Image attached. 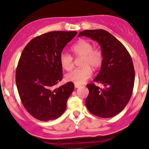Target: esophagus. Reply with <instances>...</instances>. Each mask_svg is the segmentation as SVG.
<instances>
[{"label": "esophagus", "instance_id": "1", "mask_svg": "<svg viewBox=\"0 0 149 149\" xmlns=\"http://www.w3.org/2000/svg\"><path fill=\"white\" fill-rule=\"evenodd\" d=\"M74 87L76 88H78L81 87V85H79V84H74Z\"/></svg>", "mask_w": 149, "mask_h": 149}]
</instances>
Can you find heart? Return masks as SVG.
<instances>
[{"mask_svg":"<svg viewBox=\"0 0 149 149\" xmlns=\"http://www.w3.org/2000/svg\"><path fill=\"white\" fill-rule=\"evenodd\" d=\"M77 58H82L81 65L82 68H76L66 74L65 79L68 81L77 84H82L91 77L93 69L97 70L102 65L104 55L100 49L94 48L93 44L87 40L81 39L71 47ZM62 68L69 71L74 66V58L70 54L62 52L59 56Z\"/></svg>","mask_w":149,"mask_h":149,"instance_id":"1","label":"heart"}]
</instances>
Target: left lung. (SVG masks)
I'll return each mask as SVG.
<instances>
[{"label": "left lung", "mask_w": 149, "mask_h": 149, "mask_svg": "<svg viewBox=\"0 0 149 149\" xmlns=\"http://www.w3.org/2000/svg\"><path fill=\"white\" fill-rule=\"evenodd\" d=\"M81 36L97 41L104 55L100 72L93 81L104 88L88 84L86 107L97 117L115 116L127 105L133 93L135 70L131 55L119 40L104 30H84L78 35Z\"/></svg>", "instance_id": "1"}]
</instances>
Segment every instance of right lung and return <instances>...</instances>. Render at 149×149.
Wrapping results in <instances>:
<instances>
[{
  "label": "right lung",
  "instance_id": "right-lung-1",
  "mask_svg": "<svg viewBox=\"0 0 149 149\" xmlns=\"http://www.w3.org/2000/svg\"><path fill=\"white\" fill-rule=\"evenodd\" d=\"M77 33H45L31 40L21 53L16 71V86L23 106L38 120L56 119L65 111L74 84L54 86L63 79L60 54Z\"/></svg>",
  "mask_w": 149,
  "mask_h": 149
}]
</instances>
